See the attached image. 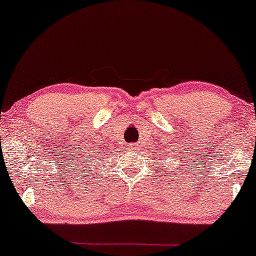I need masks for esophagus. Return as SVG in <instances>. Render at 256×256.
I'll use <instances>...</instances> for the list:
<instances>
[{
	"label": "esophagus",
	"mask_w": 256,
	"mask_h": 256,
	"mask_svg": "<svg viewBox=\"0 0 256 256\" xmlns=\"http://www.w3.org/2000/svg\"><path fill=\"white\" fill-rule=\"evenodd\" d=\"M127 148H128L129 150H132V152H134V150H136V148H138V146H136L135 144H128Z\"/></svg>",
	"instance_id": "esophagus-1"
}]
</instances>
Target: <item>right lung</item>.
Listing matches in <instances>:
<instances>
[{
    "mask_svg": "<svg viewBox=\"0 0 256 256\" xmlns=\"http://www.w3.org/2000/svg\"><path fill=\"white\" fill-rule=\"evenodd\" d=\"M96 152H99V149H92L90 150V152L88 154V155H87V157H86V160H93V162H98V155H99V154H96Z\"/></svg>",
    "mask_w": 256,
    "mask_h": 256,
    "instance_id": "right-lung-1",
    "label": "right lung"
}]
</instances>
